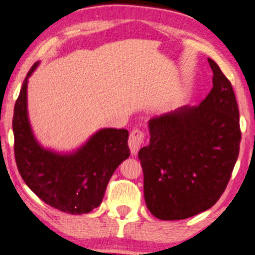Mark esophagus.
Returning <instances> with one entry per match:
<instances>
[{"label":"esophagus","instance_id":"34e87169","mask_svg":"<svg viewBox=\"0 0 255 255\" xmlns=\"http://www.w3.org/2000/svg\"><path fill=\"white\" fill-rule=\"evenodd\" d=\"M143 140H145V134L140 128H134L128 136V147H130L131 153L135 155L138 150L141 148Z\"/></svg>","mask_w":255,"mask_h":255}]
</instances>
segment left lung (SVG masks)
I'll list each match as a JSON object with an SVG mask.
<instances>
[{
    "mask_svg": "<svg viewBox=\"0 0 255 255\" xmlns=\"http://www.w3.org/2000/svg\"><path fill=\"white\" fill-rule=\"evenodd\" d=\"M213 88L199 106L149 121V145L139 150L147 208L164 221L185 220L216 204L230 180L242 139L230 83L208 58Z\"/></svg>",
    "mask_w": 255,
    "mask_h": 255,
    "instance_id": "left-lung-1",
    "label": "left lung"
}]
</instances>
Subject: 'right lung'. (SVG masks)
Segmentation results:
<instances>
[{
  "instance_id": "1",
  "label": "right lung",
  "mask_w": 255,
  "mask_h": 255,
  "mask_svg": "<svg viewBox=\"0 0 255 255\" xmlns=\"http://www.w3.org/2000/svg\"><path fill=\"white\" fill-rule=\"evenodd\" d=\"M14 103V158L21 178L43 202L61 212L86 214L101 204L116 168L130 155L128 131L103 128L76 153L60 155L43 149L33 136L27 119V79Z\"/></svg>"
}]
</instances>
